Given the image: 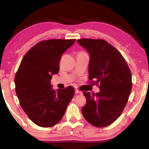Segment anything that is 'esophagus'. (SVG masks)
<instances>
[{
	"label": "esophagus",
	"mask_w": 149,
	"mask_h": 149,
	"mask_svg": "<svg viewBox=\"0 0 149 149\" xmlns=\"http://www.w3.org/2000/svg\"><path fill=\"white\" fill-rule=\"evenodd\" d=\"M75 93H77V94H81V92L80 91H79V90H77V89H75Z\"/></svg>",
	"instance_id": "esophagus-1"
}]
</instances>
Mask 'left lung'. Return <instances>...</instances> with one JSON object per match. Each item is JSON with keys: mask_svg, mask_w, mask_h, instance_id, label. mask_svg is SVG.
Instances as JSON below:
<instances>
[{"mask_svg": "<svg viewBox=\"0 0 149 149\" xmlns=\"http://www.w3.org/2000/svg\"><path fill=\"white\" fill-rule=\"evenodd\" d=\"M77 42L89 52V79L99 85L96 94L84 92L87 102L81 112L88 122L104 127L115 122L127 104L132 88V74L124 58L103 39H81Z\"/></svg>", "mask_w": 149, "mask_h": 149, "instance_id": "obj_1", "label": "left lung"}]
</instances>
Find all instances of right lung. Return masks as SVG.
<instances>
[{"label":"right lung","mask_w":149,"mask_h":149,"mask_svg":"<svg viewBox=\"0 0 149 149\" xmlns=\"http://www.w3.org/2000/svg\"><path fill=\"white\" fill-rule=\"evenodd\" d=\"M75 39H50L38 42L22 59L15 75L19 104L35 124L50 127L64 116L74 95V88L52 89L50 79L60 70L62 55Z\"/></svg>","instance_id":"add662e5"}]
</instances>
